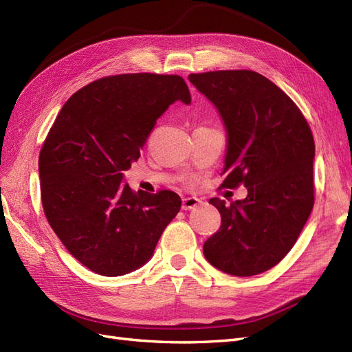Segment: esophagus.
Wrapping results in <instances>:
<instances>
[{"mask_svg":"<svg viewBox=\"0 0 352 352\" xmlns=\"http://www.w3.org/2000/svg\"><path fill=\"white\" fill-rule=\"evenodd\" d=\"M199 204H201V201H199L198 198L189 197V198H185V199L182 201V208H184L185 211H189V210L197 208Z\"/></svg>","mask_w":352,"mask_h":352,"instance_id":"34e87169","label":"esophagus"}]
</instances>
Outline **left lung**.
<instances>
[{"mask_svg": "<svg viewBox=\"0 0 352 352\" xmlns=\"http://www.w3.org/2000/svg\"><path fill=\"white\" fill-rule=\"evenodd\" d=\"M188 79L225 124L223 186L248 189L230 206L210 199L221 226L204 242V257L232 276L263 273L291 251L313 210L311 129L295 102L260 73L219 70Z\"/></svg>", "mask_w": 352, "mask_h": 352, "instance_id": "left-lung-1", "label": "left lung"}]
</instances>
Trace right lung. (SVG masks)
I'll use <instances>...</instances> for the list:
<instances>
[{
    "label": "right lung",
    "instance_id": "right-lung-1",
    "mask_svg": "<svg viewBox=\"0 0 352 352\" xmlns=\"http://www.w3.org/2000/svg\"><path fill=\"white\" fill-rule=\"evenodd\" d=\"M176 101L190 104L177 74L102 78L74 92L48 132L39 154L42 207L63 245L94 273L114 278L142 267L182 206L172 190L123 185V172Z\"/></svg>",
    "mask_w": 352,
    "mask_h": 352
}]
</instances>
